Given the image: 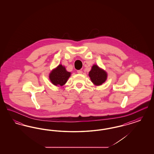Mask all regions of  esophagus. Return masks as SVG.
<instances>
[{
	"mask_svg": "<svg viewBox=\"0 0 154 154\" xmlns=\"http://www.w3.org/2000/svg\"><path fill=\"white\" fill-rule=\"evenodd\" d=\"M77 73L79 74H82V71L81 70H77Z\"/></svg>",
	"mask_w": 154,
	"mask_h": 154,
	"instance_id": "obj_1",
	"label": "esophagus"
}]
</instances>
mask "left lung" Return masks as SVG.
Returning a JSON list of instances; mask_svg holds the SVG:
<instances>
[{
	"mask_svg": "<svg viewBox=\"0 0 154 154\" xmlns=\"http://www.w3.org/2000/svg\"><path fill=\"white\" fill-rule=\"evenodd\" d=\"M89 76L92 82L96 85H102L107 79V73L100 69L97 65H94L89 73Z\"/></svg>",
	"mask_w": 154,
	"mask_h": 154,
	"instance_id": "1",
	"label": "left lung"
}]
</instances>
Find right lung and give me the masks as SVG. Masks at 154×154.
I'll list each match as a JSON object with an SVG mask.
<instances>
[{
	"instance_id": "1",
	"label": "right lung",
	"mask_w": 154,
	"mask_h": 154,
	"mask_svg": "<svg viewBox=\"0 0 154 154\" xmlns=\"http://www.w3.org/2000/svg\"><path fill=\"white\" fill-rule=\"evenodd\" d=\"M70 76V73L66 71V69L62 65H59L50 74V79L52 83L56 86H62L65 84Z\"/></svg>"
}]
</instances>
